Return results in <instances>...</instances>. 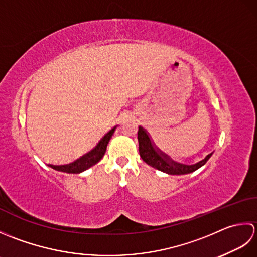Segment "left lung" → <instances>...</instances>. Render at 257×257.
<instances>
[{"label":"left lung","instance_id":"8db88e82","mask_svg":"<svg viewBox=\"0 0 257 257\" xmlns=\"http://www.w3.org/2000/svg\"><path fill=\"white\" fill-rule=\"evenodd\" d=\"M138 143H139V154L141 159H143L147 165L151 166L157 170L162 171L171 176H183L198 170L199 168L205 165V162L210 159L212 154L207 155L205 159L200 161L199 163L193 166H184L180 163L174 162L167 155L162 154L160 150H158L156 147L152 145L148 134L145 130L139 127L138 130Z\"/></svg>","mask_w":257,"mask_h":257}]
</instances>
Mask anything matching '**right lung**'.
<instances>
[{
    "label": "right lung",
    "instance_id": "obj_1",
    "mask_svg": "<svg viewBox=\"0 0 257 257\" xmlns=\"http://www.w3.org/2000/svg\"><path fill=\"white\" fill-rule=\"evenodd\" d=\"M114 129H116V127L112 128L110 132H109L105 136V137H103L99 141V143H98V145L95 147L94 149H92L90 152H88L87 155H85L84 157H81L80 159L76 160L75 162L70 163V165H68V166H61V167L51 166V167H53V169H55V170H57V171L66 172V173H80V172L87 170V169L96 165L98 161L101 160V158L103 157V155H105V152H106L109 140H110L111 136L114 133Z\"/></svg>",
    "mask_w": 257,
    "mask_h": 257
}]
</instances>
